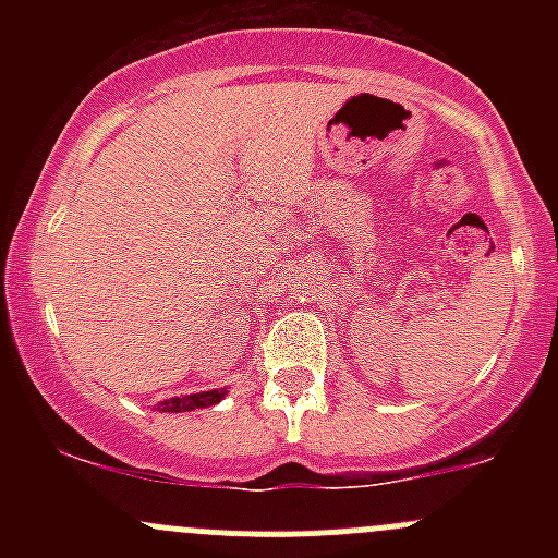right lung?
Returning a JSON list of instances; mask_svg holds the SVG:
<instances>
[{
  "label": "right lung",
  "mask_w": 558,
  "mask_h": 558,
  "mask_svg": "<svg viewBox=\"0 0 558 558\" xmlns=\"http://www.w3.org/2000/svg\"><path fill=\"white\" fill-rule=\"evenodd\" d=\"M226 396V388L220 390H207V393H194V396H181V399H168L159 403V412H191V409H204L213 407Z\"/></svg>",
  "instance_id": "1"
}]
</instances>
